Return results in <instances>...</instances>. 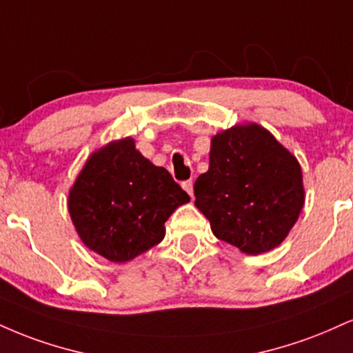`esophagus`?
Returning a JSON list of instances; mask_svg holds the SVG:
<instances>
[{"instance_id": "1", "label": "esophagus", "mask_w": 353, "mask_h": 353, "mask_svg": "<svg viewBox=\"0 0 353 353\" xmlns=\"http://www.w3.org/2000/svg\"><path fill=\"white\" fill-rule=\"evenodd\" d=\"M182 189H184L185 192L190 195V197H194V182H192V179L182 182Z\"/></svg>"}]
</instances>
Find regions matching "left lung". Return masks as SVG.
<instances>
[{"label":"left lung","mask_w":353,"mask_h":353,"mask_svg":"<svg viewBox=\"0 0 353 353\" xmlns=\"http://www.w3.org/2000/svg\"><path fill=\"white\" fill-rule=\"evenodd\" d=\"M194 195L219 240L260 254L281 243L298 220L303 172L270 131L233 126L212 138L209 171L197 177Z\"/></svg>","instance_id":"obj_1"}]
</instances>
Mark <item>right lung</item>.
Here are the masks:
<instances>
[{"label":"right lung","instance_id":"add662e5","mask_svg":"<svg viewBox=\"0 0 353 353\" xmlns=\"http://www.w3.org/2000/svg\"><path fill=\"white\" fill-rule=\"evenodd\" d=\"M189 201L171 174L125 138L90 156L70 190L69 212L88 248L125 263L158 245L165 220Z\"/></svg>","mask_w":353,"mask_h":353}]
</instances>
